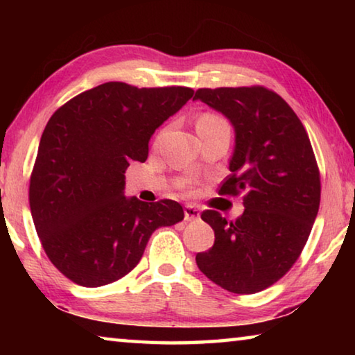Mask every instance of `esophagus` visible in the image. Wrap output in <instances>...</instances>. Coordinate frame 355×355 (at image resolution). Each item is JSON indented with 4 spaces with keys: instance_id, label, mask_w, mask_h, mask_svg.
Segmentation results:
<instances>
[{
    "instance_id": "esophagus-1",
    "label": "esophagus",
    "mask_w": 355,
    "mask_h": 355,
    "mask_svg": "<svg viewBox=\"0 0 355 355\" xmlns=\"http://www.w3.org/2000/svg\"><path fill=\"white\" fill-rule=\"evenodd\" d=\"M200 219V211L194 205L184 207V220H197Z\"/></svg>"
}]
</instances>
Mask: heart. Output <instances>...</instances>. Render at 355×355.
Listing matches in <instances>:
<instances>
[{"mask_svg": "<svg viewBox=\"0 0 355 355\" xmlns=\"http://www.w3.org/2000/svg\"><path fill=\"white\" fill-rule=\"evenodd\" d=\"M200 120H202V122H214V120H222V119L218 117V116H213V114H205V116H203ZM192 188H194V184H192V183L186 184V189L191 191Z\"/></svg>", "mask_w": 355, "mask_h": 355, "instance_id": "obj_1", "label": "heart"}]
</instances>
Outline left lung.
Wrapping results in <instances>:
<instances>
[{"mask_svg": "<svg viewBox=\"0 0 355 355\" xmlns=\"http://www.w3.org/2000/svg\"><path fill=\"white\" fill-rule=\"evenodd\" d=\"M196 100L235 128L230 175L219 194L244 192V213L228 222L207 209L214 244L197 266L224 290L254 294L290 271L316 219L321 180L307 131L286 101L263 86L199 89Z\"/></svg>", "mask_w": 355, "mask_h": 355, "instance_id": "left-lung-1", "label": "left lung"}]
</instances>
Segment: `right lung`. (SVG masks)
Returning <instances> with one entry per match:
<instances>
[{"mask_svg":"<svg viewBox=\"0 0 355 355\" xmlns=\"http://www.w3.org/2000/svg\"><path fill=\"white\" fill-rule=\"evenodd\" d=\"M189 87L111 81L62 105L42 133L29 207L46 257L87 288L127 275L152 233L183 220L175 200L123 196L125 171L148 156L155 130L186 105Z\"/></svg>","mask_w":355,"mask_h":355,"instance_id":"obj_1","label":"right lung"}]
</instances>
